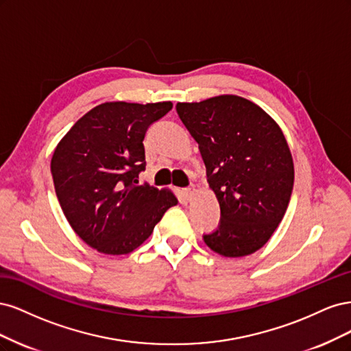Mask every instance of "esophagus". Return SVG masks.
Listing matches in <instances>:
<instances>
[{"label":"esophagus","instance_id":"34e87169","mask_svg":"<svg viewBox=\"0 0 351 351\" xmlns=\"http://www.w3.org/2000/svg\"><path fill=\"white\" fill-rule=\"evenodd\" d=\"M193 195H195V189H193V187L183 189V196H184L187 200L192 199V196H193Z\"/></svg>","mask_w":351,"mask_h":351}]
</instances>
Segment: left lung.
Wrapping results in <instances>:
<instances>
[{
  "label": "left lung",
  "mask_w": 351,
  "mask_h": 351,
  "mask_svg": "<svg viewBox=\"0 0 351 351\" xmlns=\"http://www.w3.org/2000/svg\"><path fill=\"white\" fill-rule=\"evenodd\" d=\"M180 120L199 145L221 221L204 241L226 258L259 250L281 222L291 197L294 165L280 125L259 105L219 95L178 102Z\"/></svg>",
  "instance_id": "obj_1"
}]
</instances>
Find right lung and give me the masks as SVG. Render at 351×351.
<instances>
[{"mask_svg": "<svg viewBox=\"0 0 351 351\" xmlns=\"http://www.w3.org/2000/svg\"><path fill=\"white\" fill-rule=\"evenodd\" d=\"M173 108L155 104L104 102L79 119L57 145L51 173L62 212L95 250L127 254L152 234L168 208V189L139 186L145 133Z\"/></svg>", "mask_w": 351, "mask_h": 351, "instance_id": "right-lung-1", "label": "right lung"}]
</instances>
